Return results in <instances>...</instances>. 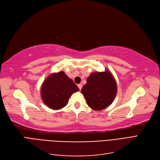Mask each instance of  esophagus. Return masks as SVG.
Returning <instances> with one entry per match:
<instances>
[{
	"label": "esophagus",
	"instance_id": "34e87169",
	"mask_svg": "<svg viewBox=\"0 0 160 160\" xmlns=\"http://www.w3.org/2000/svg\"><path fill=\"white\" fill-rule=\"evenodd\" d=\"M78 88L80 89V90H81L82 88V85L81 84H78Z\"/></svg>",
	"mask_w": 160,
	"mask_h": 160
}]
</instances>
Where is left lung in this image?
<instances>
[{
	"label": "left lung",
	"instance_id": "obj_1",
	"mask_svg": "<svg viewBox=\"0 0 160 160\" xmlns=\"http://www.w3.org/2000/svg\"><path fill=\"white\" fill-rule=\"evenodd\" d=\"M81 92L90 108L96 111L103 110L113 103L117 95L116 81L108 70L93 72L87 78Z\"/></svg>",
	"mask_w": 160,
	"mask_h": 160
}]
</instances>
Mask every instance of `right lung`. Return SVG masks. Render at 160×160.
<instances>
[{"instance_id":"1","label":"right lung","mask_w":160,"mask_h":160,"mask_svg":"<svg viewBox=\"0 0 160 160\" xmlns=\"http://www.w3.org/2000/svg\"><path fill=\"white\" fill-rule=\"evenodd\" d=\"M79 88L64 72L53 73L45 80L41 88L43 103L52 109L65 107L72 94Z\"/></svg>"}]
</instances>
